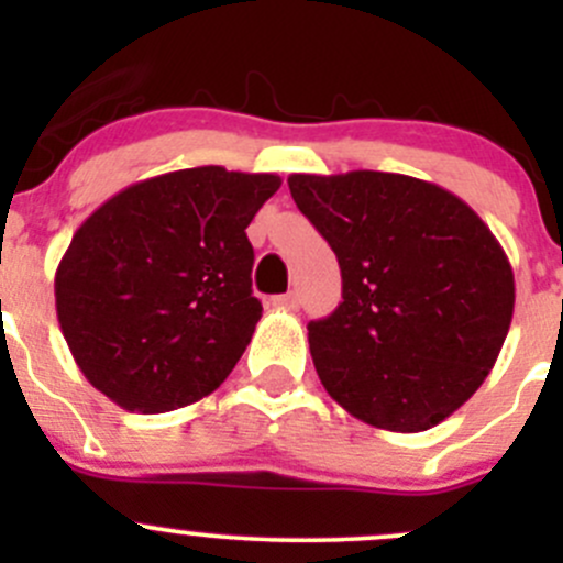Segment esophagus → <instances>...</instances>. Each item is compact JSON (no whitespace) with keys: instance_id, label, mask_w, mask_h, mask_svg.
Instances as JSON below:
<instances>
[{"instance_id":"obj_1","label":"esophagus","mask_w":563,"mask_h":563,"mask_svg":"<svg viewBox=\"0 0 563 563\" xmlns=\"http://www.w3.org/2000/svg\"><path fill=\"white\" fill-rule=\"evenodd\" d=\"M275 305H277V308H283V310H297L299 308V294L297 291L283 294V297L275 299Z\"/></svg>"}]
</instances>
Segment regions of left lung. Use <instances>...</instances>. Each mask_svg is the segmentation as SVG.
Returning <instances> with one entry per match:
<instances>
[{"instance_id": "1", "label": "left lung", "mask_w": 563, "mask_h": 563, "mask_svg": "<svg viewBox=\"0 0 563 563\" xmlns=\"http://www.w3.org/2000/svg\"><path fill=\"white\" fill-rule=\"evenodd\" d=\"M299 212L329 242L343 302L310 321L313 365L362 422L430 430L493 371L515 310L507 253L455 192L406 174H291Z\"/></svg>"}]
</instances>
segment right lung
<instances>
[{"label": "right lung", "mask_w": 563, "mask_h": 563, "mask_svg": "<svg viewBox=\"0 0 563 563\" xmlns=\"http://www.w3.org/2000/svg\"><path fill=\"white\" fill-rule=\"evenodd\" d=\"M277 187V174L181 168L124 187L78 225L54 297L95 389L163 413L229 378L261 318L245 229Z\"/></svg>", "instance_id": "right-lung-1"}]
</instances>
